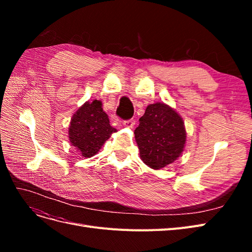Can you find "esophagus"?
I'll return each mask as SVG.
<instances>
[{
  "label": "esophagus",
  "mask_w": 252,
  "mask_h": 252,
  "mask_svg": "<svg viewBox=\"0 0 252 252\" xmlns=\"http://www.w3.org/2000/svg\"><path fill=\"white\" fill-rule=\"evenodd\" d=\"M123 125L127 128H132L134 125H135V121L133 119H130V120H126L123 122Z\"/></svg>",
  "instance_id": "esophagus-1"
}]
</instances>
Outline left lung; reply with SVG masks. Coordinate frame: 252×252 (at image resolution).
<instances>
[{
	"label": "left lung",
	"mask_w": 252,
	"mask_h": 252,
	"mask_svg": "<svg viewBox=\"0 0 252 252\" xmlns=\"http://www.w3.org/2000/svg\"><path fill=\"white\" fill-rule=\"evenodd\" d=\"M134 136L142 161L154 169L173 163L184 149L186 130L182 118L168 105L147 106Z\"/></svg>",
	"instance_id": "obj_1"
}]
</instances>
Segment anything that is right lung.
<instances>
[{
    "instance_id": "right-lung-1",
    "label": "right lung",
    "mask_w": 252,
    "mask_h": 252,
    "mask_svg": "<svg viewBox=\"0 0 252 252\" xmlns=\"http://www.w3.org/2000/svg\"><path fill=\"white\" fill-rule=\"evenodd\" d=\"M116 129L110 126L102 102H86L73 114L69 126V140L83 157H94Z\"/></svg>"
}]
</instances>
